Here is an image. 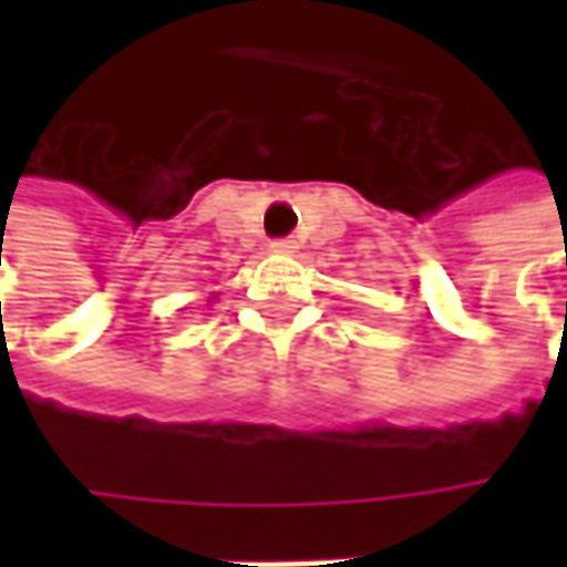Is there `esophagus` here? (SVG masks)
<instances>
[{
  "instance_id": "34e87169",
  "label": "esophagus",
  "mask_w": 567,
  "mask_h": 567,
  "mask_svg": "<svg viewBox=\"0 0 567 567\" xmlns=\"http://www.w3.org/2000/svg\"><path fill=\"white\" fill-rule=\"evenodd\" d=\"M271 249H274V251H293V249H296V243H293V239H274Z\"/></svg>"
}]
</instances>
